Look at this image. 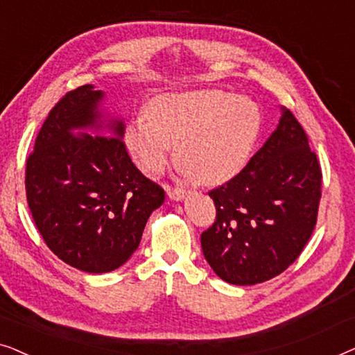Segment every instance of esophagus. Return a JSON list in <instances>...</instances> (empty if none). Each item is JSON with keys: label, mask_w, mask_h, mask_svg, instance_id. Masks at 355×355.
<instances>
[{"label": "esophagus", "mask_w": 355, "mask_h": 355, "mask_svg": "<svg viewBox=\"0 0 355 355\" xmlns=\"http://www.w3.org/2000/svg\"><path fill=\"white\" fill-rule=\"evenodd\" d=\"M186 191H184V189H168V197L171 198V200H176V202H179V200H182L184 197H186Z\"/></svg>", "instance_id": "esophagus-1"}]
</instances>
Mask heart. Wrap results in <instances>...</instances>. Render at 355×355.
I'll list each match as a JSON object with an SVG mask.
<instances>
[{"mask_svg": "<svg viewBox=\"0 0 355 355\" xmlns=\"http://www.w3.org/2000/svg\"><path fill=\"white\" fill-rule=\"evenodd\" d=\"M148 114L125 128V145L142 171L158 176L178 147L182 173L207 184L225 182L245 166L261 123L254 101L221 90L162 95Z\"/></svg>", "mask_w": 355, "mask_h": 355, "instance_id": "b5f03b06", "label": "heart"}]
</instances>
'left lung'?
<instances>
[{
    "label": "left lung",
    "mask_w": 355,
    "mask_h": 355,
    "mask_svg": "<svg viewBox=\"0 0 355 355\" xmlns=\"http://www.w3.org/2000/svg\"><path fill=\"white\" fill-rule=\"evenodd\" d=\"M216 221L200 242L223 281L263 283L293 265L312 236L322 169L302 125L281 108L279 124L242 171L208 192Z\"/></svg>",
    "instance_id": "obj_1"
}]
</instances>
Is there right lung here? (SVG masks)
Segmentation results:
<instances>
[{
  "instance_id": "add662e5",
  "label": "right lung",
  "mask_w": 355,
  "mask_h": 355,
  "mask_svg": "<svg viewBox=\"0 0 355 355\" xmlns=\"http://www.w3.org/2000/svg\"><path fill=\"white\" fill-rule=\"evenodd\" d=\"M103 98L92 84L67 92L43 123L26 168L28 208L43 241L85 273L124 265L164 202L163 189L128 155L124 121L106 119Z\"/></svg>"
}]
</instances>
